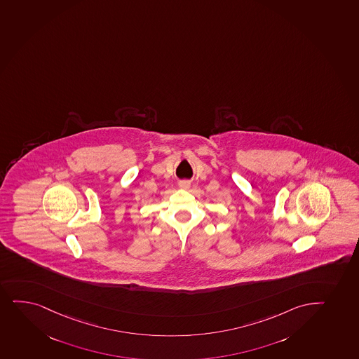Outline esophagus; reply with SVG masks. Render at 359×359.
Segmentation results:
<instances>
[{"label": "esophagus", "instance_id": "esophagus-1", "mask_svg": "<svg viewBox=\"0 0 359 359\" xmlns=\"http://www.w3.org/2000/svg\"><path fill=\"white\" fill-rule=\"evenodd\" d=\"M179 187L182 189H189L191 187V182L189 180H182V182H179Z\"/></svg>", "mask_w": 359, "mask_h": 359}]
</instances>
